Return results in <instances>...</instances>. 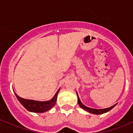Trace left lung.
<instances>
[{"label":"left lung","instance_id":"8db88e82","mask_svg":"<svg viewBox=\"0 0 133 133\" xmlns=\"http://www.w3.org/2000/svg\"><path fill=\"white\" fill-rule=\"evenodd\" d=\"M77 97H78V103L79 104V106L81 107V108H83V109H84L85 110L88 111V112H90V113H92V114H96V115H101V114L103 113H105V112H108L109 110H110L114 107L116 105H113V106L110 107L109 108H107V109H91V108H89V107H87L86 106H84V104L83 103H81V101H80V98L78 96V94H77Z\"/></svg>","mask_w":133,"mask_h":133}]
</instances>
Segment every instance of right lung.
<instances>
[{"mask_svg":"<svg viewBox=\"0 0 133 133\" xmlns=\"http://www.w3.org/2000/svg\"><path fill=\"white\" fill-rule=\"evenodd\" d=\"M59 89L56 92L53 98L49 101H33V100H29L24 99V98H21L18 97V95L15 93L16 98H18V101L22 104L23 107L25 108L26 110L29 111L33 112H44L52 109L55 104H56V98H57V95L58 93Z\"/></svg>","mask_w":133,"mask_h":133,"instance_id":"right-lung-1","label":"right lung"}]
</instances>
